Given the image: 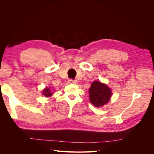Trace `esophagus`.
<instances>
[{
	"mask_svg": "<svg viewBox=\"0 0 154 154\" xmlns=\"http://www.w3.org/2000/svg\"><path fill=\"white\" fill-rule=\"evenodd\" d=\"M68 82L69 83H74V84H76V83H78L77 80H72V79H69V80H68Z\"/></svg>",
	"mask_w": 154,
	"mask_h": 154,
	"instance_id": "34e87169",
	"label": "esophagus"
}]
</instances>
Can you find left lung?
Returning <instances> with one entry per match:
<instances>
[{"instance_id": "left-lung-1", "label": "left lung", "mask_w": 154, "mask_h": 154, "mask_svg": "<svg viewBox=\"0 0 154 154\" xmlns=\"http://www.w3.org/2000/svg\"><path fill=\"white\" fill-rule=\"evenodd\" d=\"M90 101L95 106H101L108 103L112 92L110 88L100 82H94L90 87Z\"/></svg>"}]
</instances>
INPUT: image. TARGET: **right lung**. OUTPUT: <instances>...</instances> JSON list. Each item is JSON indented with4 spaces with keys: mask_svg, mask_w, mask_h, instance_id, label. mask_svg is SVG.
<instances>
[{
    "mask_svg": "<svg viewBox=\"0 0 154 154\" xmlns=\"http://www.w3.org/2000/svg\"><path fill=\"white\" fill-rule=\"evenodd\" d=\"M43 94L46 97H49L51 96L53 94L49 88H45L43 91Z\"/></svg>",
    "mask_w": 154,
    "mask_h": 154,
    "instance_id": "add662e5",
    "label": "right lung"
}]
</instances>
